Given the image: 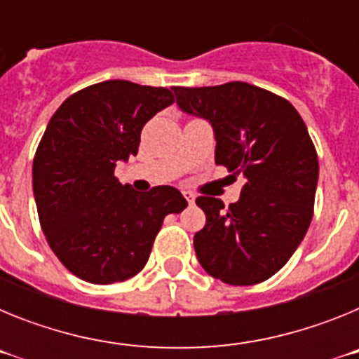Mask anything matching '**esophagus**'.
Returning <instances> with one entry per match:
<instances>
[{
  "mask_svg": "<svg viewBox=\"0 0 359 359\" xmlns=\"http://www.w3.org/2000/svg\"><path fill=\"white\" fill-rule=\"evenodd\" d=\"M183 196H185V199L189 201V205H194L196 201V196L190 192V190H183Z\"/></svg>",
  "mask_w": 359,
  "mask_h": 359,
  "instance_id": "esophagus-1",
  "label": "esophagus"
}]
</instances>
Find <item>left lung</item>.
Instances as JSON below:
<instances>
[{"instance_id": "8db88e82", "label": "left lung", "mask_w": 359, "mask_h": 359, "mask_svg": "<svg viewBox=\"0 0 359 359\" xmlns=\"http://www.w3.org/2000/svg\"><path fill=\"white\" fill-rule=\"evenodd\" d=\"M177 106L212 123L215 163L241 174L230 207L199 196L207 223L194 236L199 264L230 286L273 277L302 243L313 219L318 156L293 104L248 82L174 86Z\"/></svg>"}]
</instances>
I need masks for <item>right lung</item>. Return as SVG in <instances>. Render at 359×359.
<instances>
[{
	"label": "right lung",
	"instance_id": "obj_1",
	"mask_svg": "<svg viewBox=\"0 0 359 359\" xmlns=\"http://www.w3.org/2000/svg\"><path fill=\"white\" fill-rule=\"evenodd\" d=\"M172 102L167 88L104 81L50 118L32 185L44 237L75 277L106 286L140 273L165 215L187 207L174 187L142 194L115 176L116 161L136 156L145 123Z\"/></svg>",
	"mask_w": 359,
	"mask_h": 359
}]
</instances>
